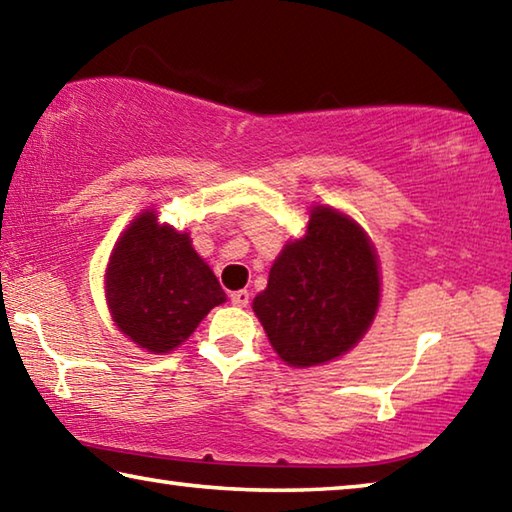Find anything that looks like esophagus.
I'll list each match as a JSON object with an SVG mask.
<instances>
[{
    "instance_id": "1",
    "label": "esophagus",
    "mask_w": 512,
    "mask_h": 512,
    "mask_svg": "<svg viewBox=\"0 0 512 512\" xmlns=\"http://www.w3.org/2000/svg\"><path fill=\"white\" fill-rule=\"evenodd\" d=\"M230 300H232V305H237V307H248V302H250V293L248 291H235V293H230Z\"/></svg>"
}]
</instances>
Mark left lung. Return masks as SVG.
Masks as SVG:
<instances>
[{
	"label": "left lung",
	"mask_w": 512,
	"mask_h": 512,
	"mask_svg": "<svg viewBox=\"0 0 512 512\" xmlns=\"http://www.w3.org/2000/svg\"><path fill=\"white\" fill-rule=\"evenodd\" d=\"M379 305L377 257L348 216L318 205L307 235L275 259L253 309L282 361L296 368L332 361L357 345Z\"/></svg>",
	"instance_id": "8db88e82"
}]
</instances>
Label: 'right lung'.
I'll use <instances>...</instances> for the list:
<instances>
[{"label":"right lung","instance_id":"obj_1","mask_svg":"<svg viewBox=\"0 0 512 512\" xmlns=\"http://www.w3.org/2000/svg\"><path fill=\"white\" fill-rule=\"evenodd\" d=\"M108 305L117 327L149 352H169L189 339L210 309L225 302L216 275L192 239L144 212L112 250Z\"/></svg>","mask_w":512,"mask_h":512}]
</instances>
